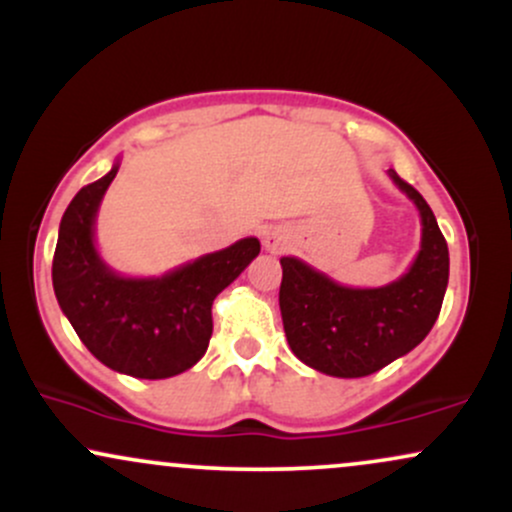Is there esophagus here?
Here are the masks:
<instances>
[{
	"instance_id": "obj_1",
	"label": "esophagus",
	"mask_w": 512,
	"mask_h": 512,
	"mask_svg": "<svg viewBox=\"0 0 512 512\" xmlns=\"http://www.w3.org/2000/svg\"><path fill=\"white\" fill-rule=\"evenodd\" d=\"M262 245H264V250L276 252V250L284 248V240H281V236H276V233H264Z\"/></svg>"
}]
</instances>
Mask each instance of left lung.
Returning <instances> with one entry per match:
<instances>
[{
  "label": "left lung",
  "mask_w": 512,
  "mask_h": 512,
  "mask_svg": "<svg viewBox=\"0 0 512 512\" xmlns=\"http://www.w3.org/2000/svg\"><path fill=\"white\" fill-rule=\"evenodd\" d=\"M421 214V250L409 272L380 289H349L298 257H281L279 308L291 351L334 378H363L419 346L436 325L450 255L426 199L387 170Z\"/></svg>",
  "instance_id": "obj_1"
}]
</instances>
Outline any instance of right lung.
I'll return each mask as SVG.
<instances>
[{"label": "right lung", "instance_id": "right-lung-1", "mask_svg": "<svg viewBox=\"0 0 512 512\" xmlns=\"http://www.w3.org/2000/svg\"><path fill=\"white\" fill-rule=\"evenodd\" d=\"M81 187L60 223L52 286L62 313L98 361L142 380L173 378L207 351L211 303L260 255V240L243 238L163 276L129 279L98 255L93 223L117 175Z\"/></svg>", "mask_w": 512, "mask_h": 512}]
</instances>
